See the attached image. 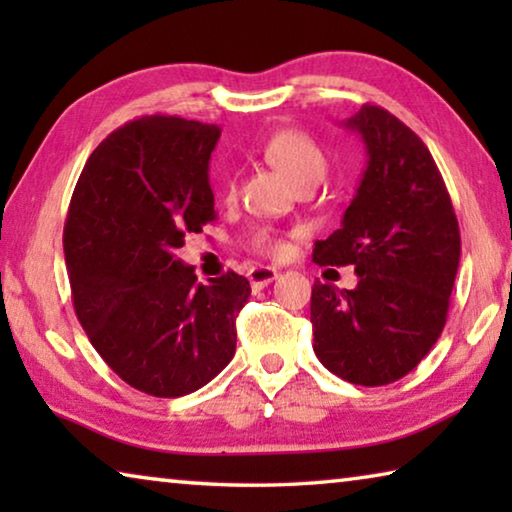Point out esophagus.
Here are the masks:
<instances>
[{
  "instance_id": "esophagus-1",
  "label": "esophagus",
  "mask_w": 512,
  "mask_h": 512,
  "mask_svg": "<svg viewBox=\"0 0 512 512\" xmlns=\"http://www.w3.org/2000/svg\"><path fill=\"white\" fill-rule=\"evenodd\" d=\"M275 277H277V268H271V266H257L248 273V280L255 289L266 287V284H271Z\"/></svg>"
}]
</instances>
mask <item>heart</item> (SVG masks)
Segmentation results:
<instances>
[{
    "mask_svg": "<svg viewBox=\"0 0 512 512\" xmlns=\"http://www.w3.org/2000/svg\"><path fill=\"white\" fill-rule=\"evenodd\" d=\"M264 158L296 185L309 183V180H316L318 183L323 178L327 164L320 146L307 133L293 131V128L277 131L275 135L268 137V142L264 144ZM228 192H232V183L228 185ZM253 248L259 250V253H282L280 241L266 230L255 232Z\"/></svg>",
    "mask_w": 512,
    "mask_h": 512,
    "instance_id": "b5f03b06",
    "label": "heart"
}]
</instances>
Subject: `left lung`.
<instances>
[{"instance_id": "8db88e82", "label": "left lung", "mask_w": 512, "mask_h": 512, "mask_svg": "<svg viewBox=\"0 0 512 512\" xmlns=\"http://www.w3.org/2000/svg\"><path fill=\"white\" fill-rule=\"evenodd\" d=\"M343 126L361 135L368 167L341 228L316 241L314 262L354 266L359 282L314 284V352L350 384L386 386L443 334L461 232L445 180L409 126L370 103Z\"/></svg>"}]
</instances>
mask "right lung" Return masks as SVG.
<instances>
[{
  "label": "right lung",
  "mask_w": 512,
  "mask_h": 512,
  "mask_svg": "<svg viewBox=\"0 0 512 512\" xmlns=\"http://www.w3.org/2000/svg\"><path fill=\"white\" fill-rule=\"evenodd\" d=\"M221 128L151 115L112 131L85 162L63 248L76 316L101 359L153 397H180L235 357L250 284L235 271L198 284L176 257L214 221L210 158Z\"/></svg>",
  "instance_id": "add662e5"
}]
</instances>
